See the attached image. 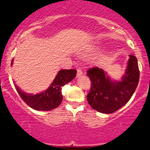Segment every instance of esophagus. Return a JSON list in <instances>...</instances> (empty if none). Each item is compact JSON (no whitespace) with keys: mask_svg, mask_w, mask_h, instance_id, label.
I'll list each match as a JSON object with an SVG mask.
<instances>
[{"mask_svg":"<svg viewBox=\"0 0 150 150\" xmlns=\"http://www.w3.org/2000/svg\"><path fill=\"white\" fill-rule=\"evenodd\" d=\"M83 74V71H82V69L79 68H79L77 69V74H76V76H80Z\"/></svg>","mask_w":150,"mask_h":150,"instance_id":"1","label":"esophagus"}]
</instances>
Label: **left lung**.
<instances>
[{
	"mask_svg": "<svg viewBox=\"0 0 150 150\" xmlns=\"http://www.w3.org/2000/svg\"><path fill=\"white\" fill-rule=\"evenodd\" d=\"M91 80L87 100L94 110L102 113H112L126 104L133 95L140 78L137 59L130 55L125 75L121 82H112L98 67L86 72Z\"/></svg>",
	"mask_w": 150,
	"mask_h": 150,
	"instance_id": "obj_1",
	"label": "left lung"
}]
</instances>
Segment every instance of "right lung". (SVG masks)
<instances>
[{"label":"right lung","mask_w":150,"mask_h":150,"mask_svg":"<svg viewBox=\"0 0 150 150\" xmlns=\"http://www.w3.org/2000/svg\"><path fill=\"white\" fill-rule=\"evenodd\" d=\"M13 63V60H12ZM76 75V69L61 70L50 88L43 93L38 95H30L22 92L18 87L16 91L21 98L30 107L37 110H51L59 107L62 101V87L71 82Z\"/></svg>","instance_id":"add662e5"}]
</instances>
